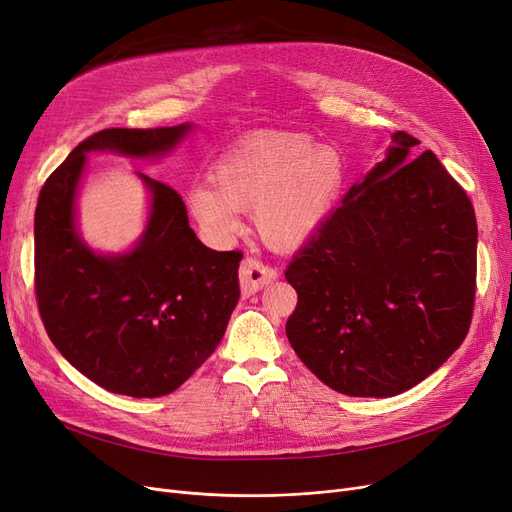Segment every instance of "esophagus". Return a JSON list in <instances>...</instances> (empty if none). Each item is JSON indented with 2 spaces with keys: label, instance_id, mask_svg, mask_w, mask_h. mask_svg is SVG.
Returning a JSON list of instances; mask_svg holds the SVG:
<instances>
[{
  "label": "esophagus",
  "instance_id": "1",
  "mask_svg": "<svg viewBox=\"0 0 512 512\" xmlns=\"http://www.w3.org/2000/svg\"><path fill=\"white\" fill-rule=\"evenodd\" d=\"M278 278V272L255 257H244L240 266V289L244 295H253Z\"/></svg>",
  "mask_w": 512,
  "mask_h": 512
}]
</instances>
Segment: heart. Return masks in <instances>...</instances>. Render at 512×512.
Instances as JSON below:
<instances>
[{
	"label": "heart",
	"mask_w": 512,
	"mask_h": 512,
	"mask_svg": "<svg viewBox=\"0 0 512 512\" xmlns=\"http://www.w3.org/2000/svg\"><path fill=\"white\" fill-rule=\"evenodd\" d=\"M211 185L189 189V211L206 232L230 236L240 211L278 251L314 238L344 194L346 166L333 147L301 132L266 130L242 139L217 160Z\"/></svg>",
	"instance_id": "obj_1"
}]
</instances>
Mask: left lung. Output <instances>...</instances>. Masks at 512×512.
Segmentation results:
<instances>
[{"instance_id": "1", "label": "left lung", "mask_w": 512, "mask_h": 512, "mask_svg": "<svg viewBox=\"0 0 512 512\" xmlns=\"http://www.w3.org/2000/svg\"><path fill=\"white\" fill-rule=\"evenodd\" d=\"M396 130L386 160L350 187L293 255L295 354L348 396L401 394L437 371L470 329L477 219L460 183Z\"/></svg>"}]
</instances>
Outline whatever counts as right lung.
Masks as SVG:
<instances>
[{
	"label": "right lung",
	"mask_w": 512,
	"mask_h": 512,
	"mask_svg": "<svg viewBox=\"0 0 512 512\" xmlns=\"http://www.w3.org/2000/svg\"><path fill=\"white\" fill-rule=\"evenodd\" d=\"M192 128H107L75 147L46 179L35 208V297L48 337L101 388L156 399L215 352L238 304L240 251L204 246L173 187L139 173L151 211L124 255L90 251L75 230V192L88 151L149 158Z\"/></svg>",
	"instance_id": "obj_1"
}]
</instances>
